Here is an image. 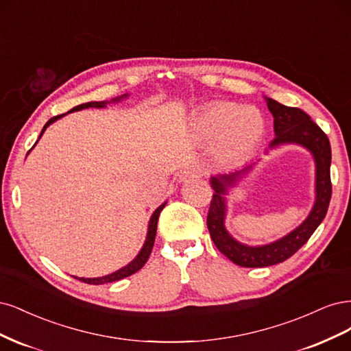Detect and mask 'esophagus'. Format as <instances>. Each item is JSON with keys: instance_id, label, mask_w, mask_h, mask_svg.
<instances>
[{"instance_id": "esophagus-1", "label": "esophagus", "mask_w": 351, "mask_h": 351, "mask_svg": "<svg viewBox=\"0 0 351 351\" xmlns=\"http://www.w3.org/2000/svg\"><path fill=\"white\" fill-rule=\"evenodd\" d=\"M206 175V169L199 166V165H192L188 169H185L182 173V179H188V178H201Z\"/></svg>"}]
</instances>
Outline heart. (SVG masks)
Masks as SVG:
<instances>
[{
	"mask_svg": "<svg viewBox=\"0 0 351 351\" xmlns=\"http://www.w3.org/2000/svg\"><path fill=\"white\" fill-rule=\"evenodd\" d=\"M191 127L195 138L206 145L214 144L217 156L226 162L246 159L265 134V121L256 109L229 101L202 108Z\"/></svg>",
	"mask_w": 351,
	"mask_h": 351,
	"instance_id": "heart-1",
	"label": "heart"
}]
</instances>
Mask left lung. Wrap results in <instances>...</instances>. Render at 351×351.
<instances>
[{"mask_svg": "<svg viewBox=\"0 0 351 351\" xmlns=\"http://www.w3.org/2000/svg\"><path fill=\"white\" fill-rule=\"evenodd\" d=\"M267 106L274 117L276 138L269 147L286 143L300 144L313 154L316 163V199L308 219L298 229L289 233L282 239L265 246H246L236 242L224 228L226 216V192L233 185L236 179L245 173L251 166L229 175L211 178L214 189L210 201L207 216V228L211 239L217 250L228 256L232 263L246 268L269 267L286 261L295 255L300 247L309 241L312 233L326 216L330 206L332 185H331V145L326 134L316 125L311 117L299 108H290L278 104L277 100L267 97Z\"/></svg>", "mask_w": 351, "mask_h": 351, "instance_id": "8db88e82", "label": "left lung"}]
</instances>
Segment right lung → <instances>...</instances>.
<instances>
[{
	"instance_id": "right-lung-1",
	"label": "right lung",
	"mask_w": 351,
	"mask_h": 351,
	"mask_svg": "<svg viewBox=\"0 0 351 351\" xmlns=\"http://www.w3.org/2000/svg\"><path fill=\"white\" fill-rule=\"evenodd\" d=\"M125 96V95H123ZM114 100H119L118 97L114 99ZM106 106V101H88V104H83V105H78L75 108H73L70 112L73 110H80V109H86V108H104ZM62 115H58V117H53L51 118L47 123H45V127L39 135V138L42 137L43 131L47 130V127L49 125V123H52L53 121H56L58 118H61ZM38 143V141H36ZM166 204H162L159 208H157L153 216L150 219V223H149V232H147V239H145V243L143 246V250L140 251V254L137 255V258L134 259L132 263H130L127 267H123L118 271H115V273H112L109 276H105V277H97V278H78L82 280L83 282H87V285H105V282H112V281H118V280H122L125 277H130L132 276L134 273H137V271L140 268L144 267V264L147 263V259H149L150 254H152V250H153V245H154V237H156V230H157V220H159V216H160V211L165 208Z\"/></svg>"
}]
</instances>
